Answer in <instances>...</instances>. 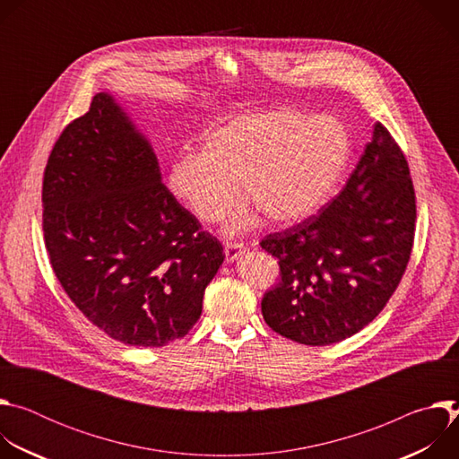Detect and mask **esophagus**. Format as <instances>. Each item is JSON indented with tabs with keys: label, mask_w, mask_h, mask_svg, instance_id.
<instances>
[{
	"label": "esophagus",
	"mask_w": 459,
	"mask_h": 459,
	"mask_svg": "<svg viewBox=\"0 0 459 459\" xmlns=\"http://www.w3.org/2000/svg\"><path fill=\"white\" fill-rule=\"evenodd\" d=\"M243 248H245V245L239 243V241H227L225 243V257H227V261L238 259V255L243 252Z\"/></svg>",
	"instance_id": "1"
}]
</instances>
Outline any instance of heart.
<instances>
[{"label":"heart","mask_w":459,"mask_h":459,"mask_svg":"<svg viewBox=\"0 0 459 459\" xmlns=\"http://www.w3.org/2000/svg\"><path fill=\"white\" fill-rule=\"evenodd\" d=\"M351 152L347 128L334 117L290 108L241 114L211 130L200 154L179 156L167 186L200 221L216 223L232 211L239 183L269 221L289 225L331 200ZM245 223L236 220L232 230Z\"/></svg>","instance_id":"heart-1"}]
</instances>
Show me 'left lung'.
Returning <instances> with one entry per match:
<instances>
[{"instance_id": "1", "label": "left lung", "mask_w": 459, "mask_h": 459, "mask_svg": "<svg viewBox=\"0 0 459 459\" xmlns=\"http://www.w3.org/2000/svg\"><path fill=\"white\" fill-rule=\"evenodd\" d=\"M416 230L409 161L383 123L333 202L259 247L280 280L261 299L271 329L310 347L359 333L398 289Z\"/></svg>"}]
</instances>
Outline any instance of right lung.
<instances>
[{
  "label": "right lung",
  "instance_id": "obj_1",
  "mask_svg": "<svg viewBox=\"0 0 459 459\" xmlns=\"http://www.w3.org/2000/svg\"><path fill=\"white\" fill-rule=\"evenodd\" d=\"M41 202L52 271L108 338L165 347L200 319L223 247L161 183L152 149L108 94L63 128Z\"/></svg>",
  "mask_w": 459,
  "mask_h": 459
}]
</instances>
